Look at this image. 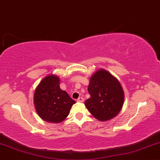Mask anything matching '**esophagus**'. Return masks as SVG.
Listing matches in <instances>:
<instances>
[{"instance_id": "34e87169", "label": "esophagus", "mask_w": 160, "mask_h": 160, "mask_svg": "<svg viewBox=\"0 0 160 160\" xmlns=\"http://www.w3.org/2000/svg\"><path fill=\"white\" fill-rule=\"evenodd\" d=\"M77 101H78V102H83V98H79L78 100H77Z\"/></svg>"}]
</instances>
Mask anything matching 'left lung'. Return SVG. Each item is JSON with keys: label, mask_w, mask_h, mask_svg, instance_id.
<instances>
[{"label": "left lung", "mask_w": 160, "mask_h": 160, "mask_svg": "<svg viewBox=\"0 0 160 160\" xmlns=\"http://www.w3.org/2000/svg\"><path fill=\"white\" fill-rule=\"evenodd\" d=\"M90 98L85 105L97 120L105 122L120 113L124 103V92L118 80L105 69H99L90 78Z\"/></svg>", "instance_id": "left-lung-1"}]
</instances>
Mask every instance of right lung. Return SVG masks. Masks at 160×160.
Masks as SVG:
<instances>
[{"instance_id":"1","label":"right lung","mask_w":160,"mask_h":160,"mask_svg":"<svg viewBox=\"0 0 160 160\" xmlns=\"http://www.w3.org/2000/svg\"><path fill=\"white\" fill-rule=\"evenodd\" d=\"M75 102L67 92L60 88V78L55 74L45 77L35 88V110L46 122H61L69 114L70 109Z\"/></svg>"}]
</instances>
